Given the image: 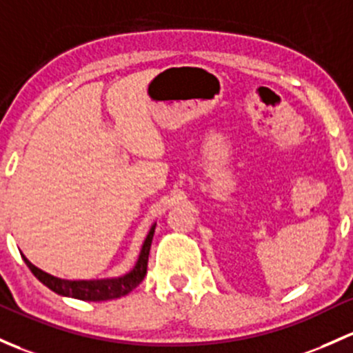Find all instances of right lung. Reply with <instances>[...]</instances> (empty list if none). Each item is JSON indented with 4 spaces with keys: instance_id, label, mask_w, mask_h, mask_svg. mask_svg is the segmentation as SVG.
<instances>
[{
    "instance_id": "add662e5",
    "label": "right lung",
    "mask_w": 353,
    "mask_h": 353,
    "mask_svg": "<svg viewBox=\"0 0 353 353\" xmlns=\"http://www.w3.org/2000/svg\"><path fill=\"white\" fill-rule=\"evenodd\" d=\"M154 223L148 230L145 240H143L142 248H140L139 259H137L135 265L132 270H128L127 274L118 277H103V279H61V277H55L52 274L46 272V270L39 269L37 265H33L32 262L21 254L25 264L28 265V269L32 270L33 276L40 281L43 285L50 289V291L57 292V294L65 296V298H74L81 299V301H108V299H117L121 296H127L130 291L137 288L143 281L147 274V262H148V252H150L152 239H154L155 232Z\"/></svg>"
}]
</instances>
